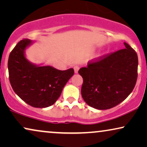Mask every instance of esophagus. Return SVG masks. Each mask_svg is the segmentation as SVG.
<instances>
[{
    "instance_id": "esophagus-1",
    "label": "esophagus",
    "mask_w": 147,
    "mask_h": 147,
    "mask_svg": "<svg viewBox=\"0 0 147 147\" xmlns=\"http://www.w3.org/2000/svg\"><path fill=\"white\" fill-rule=\"evenodd\" d=\"M79 68H80V66L79 65H75V66H74V70H75V73H77L78 71H79Z\"/></svg>"
}]
</instances>
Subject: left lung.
I'll return each mask as SVG.
<instances>
[{"label":"left lung","instance_id":"8db88e82","mask_svg":"<svg viewBox=\"0 0 147 147\" xmlns=\"http://www.w3.org/2000/svg\"><path fill=\"white\" fill-rule=\"evenodd\" d=\"M125 48L89 62L79 69L83 77L81 95L89 106L107 109L125 100L136 85L138 56L128 44Z\"/></svg>","mask_w":147,"mask_h":147}]
</instances>
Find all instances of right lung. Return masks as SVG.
Instances as JSON below:
<instances>
[{
	"mask_svg": "<svg viewBox=\"0 0 147 147\" xmlns=\"http://www.w3.org/2000/svg\"><path fill=\"white\" fill-rule=\"evenodd\" d=\"M31 41L23 39L9 54L8 69L10 83L20 98L34 107H47L59 98L62 89L74 75L73 68L59 70L52 66L30 63L24 50Z\"/></svg>",
	"mask_w": 147,
	"mask_h": 147,
	"instance_id": "1",
	"label": "right lung"
}]
</instances>
